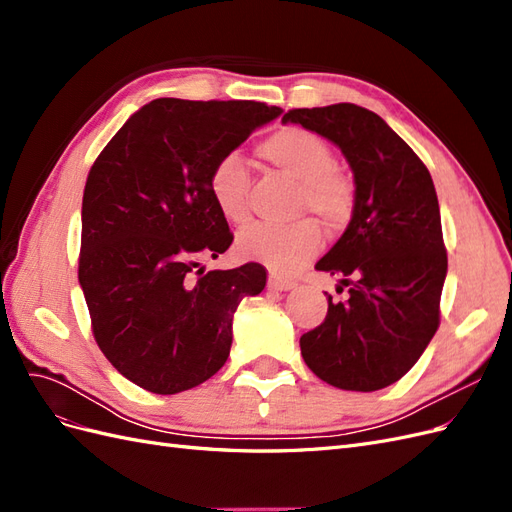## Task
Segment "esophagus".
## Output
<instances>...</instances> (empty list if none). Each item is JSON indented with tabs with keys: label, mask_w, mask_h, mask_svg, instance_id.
Here are the masks:
<instances>
[{
	"label": "esophagus",
	"mask_w": 512,
	"mask_h": 512,
	"mask_svg": "<svg viewBox=\"0 0 512 512\" xmlns=\"http://www.w3.org/2000/svg\"><path fill=\"white\" fill-rule=\"evenodd\" d=\"M294 284L292 280H288V277H282V275H275V273H271L269 275V288L271 290H280V292H286V290H292Z\"/></svg>",
	"instance_id": "esophagus-1"
}]
</instances>
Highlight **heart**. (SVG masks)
I'll use <instances>...</instances> for the list:
<instances>
[{
    "label": "heart",
    "instance_id": "b5f03b06",
    "mask_svg": "<svg viewBox=\"0 0 512 512\" xmlns=\"http://www.w3.org/2000/svg\"><path fill=\"white\" fill-rule=\"evenodd\" d=\"M260 156L282 173L299 181L297 211L316 213L329 228H342L354 211V183L335 166L329 143L303 128H284L260 145ZM209 192L215 207L228 222L250 218V173L239 153H226L209 173ZM322 247V230L316 220L292 224L254 222L239 230L237 252L258 260L273 271L290 273Z\"/></svg>",
    "mask_w": 512,
    "mask_h": 512
}]
</instances>
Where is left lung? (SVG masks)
<instances>
[{"mask_svg":"<svg viewBox=\"0 0 512 512\" xmlns=\"http://www.w3.org/2000/svg\"><path fill=\"white\" fill-rule=\"evenodd\" d=\"M299 123L342 149L354 175V211L316 269L342 277L346 301L301 337L307 367L344 391H378L408 374L440 322L446 250L427 166L380 115L356 104L294 108ZM344 290V288H342Z\"/></svg>","mask_w":512,"mask_h":512,"instance_id":"1","label":"left lung"}]
</instances>
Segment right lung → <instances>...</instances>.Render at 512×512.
<instances>
[{
	"label": "right lung",
	"mask_w": 512,
	"mask_h": 512,
	"mask_svg": "<svg viewBox=\"0 0 512 512\" xmlns=\"http://www.w3.org/2000/svg\"><path fill=\"white\" fill-rule=\"evenodd\" d=\"M280 115L262 102L158 98L89 170L79 284L100 350L149 393L175 395L218 374L237 305L267 284L258 262L194 269L232 243L209 192L213 164Z\"/></svg>",
	"instance_id": "obj_1"
}]
</instances>
